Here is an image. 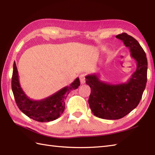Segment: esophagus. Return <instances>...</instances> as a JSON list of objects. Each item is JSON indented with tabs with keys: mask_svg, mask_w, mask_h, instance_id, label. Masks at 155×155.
I'll use <instances>...</instances> for the list:
<instances>
[{
	"mask_svg": "<svg viewBox=\"0 0 155 155\" xmlns=\"http://www.w3.org/2000/svg\"><path fill=\"white\" fill-rule=\"evenodd\" d=\"M79 79L81 81V84H84L85 83V76L84 74H81L79 76Z\"/></svg>",
	"mask_w": 155,
	"mask_h": 155,
	"instance_id": "obj_1",
	"label": "esophagus"
}]
</instances>
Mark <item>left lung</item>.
<instances>
[{
    "instance_id": "left-lung-1",
    "label": "left lung",
    "mask_w": 155,
    "mask_h": 155,
    "mask_svg": "<svg viewBox=\"0 0 155 155\" xmlns=\"http://www.w3.org/2000/svg\"><path fill=\"white\" fill-rule=\"evenodd\" d=\"M116 37L124 42L137 62V69L127 83L109 84L101 81L97 74L86 76L91 93L89 107L94 116L117 120L134 109L142 98L147 81V58L143 48L135 38L125 32Z\"/></svg>"
}]
</instances>
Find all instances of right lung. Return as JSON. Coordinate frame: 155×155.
Here are the masks:
<instances>
[{"label": "right lung", "mask_w": 155, "mask_h": 155, "mask_svg": "<svg viewBox=\"0 0 155 155\" xmlns=\"http://www.w3.org/2000/svg\"><path fill=\"white\" fill-rule=\"evenodd\" d=\"M12 90L18 108L29 118L38 122H50L56 120L64 110V100L72 90L80 86L78 77L69 85L51 96L42 100L35 101L28 98L23 91L19 83L18 73L15 62L13 64Z\"/></svg>", "instance_id": "obj_1"}]
</instances>
